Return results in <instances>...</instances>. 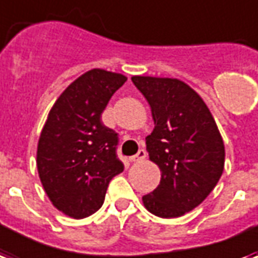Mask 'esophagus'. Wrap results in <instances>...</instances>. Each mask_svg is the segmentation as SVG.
Here are the masks:
<instances>
[{
	"label": "esophagus",
	"mask_w": 258,
	"mask_h": 258,
	"mask_svg": "<svg viewBox=\"0 0 258 258\" xmlns=\"http://www.w3.org/2000/svg\"><path fill=\"white\" fill-rule=\"evenodd\" d=\"M145 158H146V151L143 150V149H141L137 154L133 155V157H130V161H131V162H139V161H143Z\"/></svg>",
	"instance_id": "esophagus-1"
}]
</instances>
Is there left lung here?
<instances>
[{"mask_svg":"<svg viewBox=\"0 0 258 258\" xmlns=\"http://www.w3.org/2000/svg\"><path fill=\"white\" fill-rule=\"evenodd\" d=\"M151 108L154 130L146 137L149 158L161 170L160 185L142 198L160 218H178L203 202L225 168V145L211 112L177 78L131 77Z\"/></svg>","mask_w":258,"mask_h":258,"instance_id":"obj_1","label":"left lung"}]
</instances>
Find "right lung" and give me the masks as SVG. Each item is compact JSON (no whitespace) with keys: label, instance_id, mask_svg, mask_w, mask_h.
Wrapping results in <instances>:
<instances>
[{"label":"right lung","instance_id":"obj_1","mask_svg":"<svg viewBox=\"0 0 258 258\" xmlns=\"http://www.w3.org/2000/svg\"><path fill=\"white\" fill-rule=\"evenodd\" d=\"M127 77L92 69L62 92L48 112L36 151L37 173L48 199L64 215L82 219L101 207L112 178L124 165L117 134L101 113Z\"/></svg>","mask_w":258,"mask_h":258}]
</instances>
